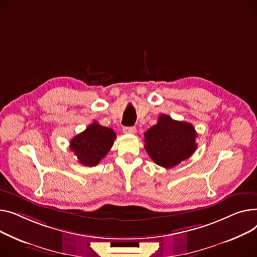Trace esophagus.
Returning <instances> with one entry per match:
<instances>
[{"label": "esophagus", "mask_w": 257, "mask_h": 257, "mask_svg": "<svg viewBox=\"0 0 257 257\" xmlns=\"http://www.w3.org/2000/svg\"><path fill=\"white\" fill-rule=\"evenodd\" d=\"M136 132H137V128H136L135 126H125L123 127V133L124 134H136Z\"/></svg>", "instance_id": "1"}]
</instances>
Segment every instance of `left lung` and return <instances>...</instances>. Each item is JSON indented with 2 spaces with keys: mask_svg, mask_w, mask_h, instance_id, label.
<instances>
[{
  "mask_svg": "<svg viewBox=\"0 0 257 257\" xmlns=\"http://www.w3.org/2000/svg\"><path fill=\"white\" fill-rule=\"evenodd\" d=\"M196 137L197 133L191 123L162 114L157 124L144 134V147L157 165L169 169L194 154Z\"/></svg>",
  "mask_w": 257,
  "mask_h": 257,
  "instance_id": "1",
  "label": "left lung"
}]
</instances>
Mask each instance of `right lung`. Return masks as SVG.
<instances>
[{
  "mask_svg": "<svg viewBox=\"0 0 257 257\" xmlns=\"http://www.w3.org/2000/svg\"><path fill=\"white\" fill-rule=\"evenodd\" d=\"M115 139L116 134L113 130L94 121L71 139L70 149L80 164L92 167L110 152Z\"/></svg>",
  "mask_w": 257,
  "mask_h": 257,
  "instance_id": "obj_1",
  "label": "right lung"
}]
</instances>
